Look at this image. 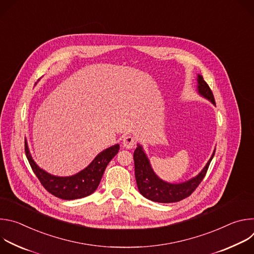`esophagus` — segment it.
I'll return each mask as SVG.
<instances>
[{"mask_svg": "<svg viewBox=\"0 0 254 254\" xmlns=\"http://www.w3.org/2000/svg\"><path fill=\"white\" fill-rule=\"evenodd\" d=\"M135 144V138L131 135H127L123 139V146L126 149H132Z\"/></svg>", "mask_w": 254, "mask_h": 254, "instance_id": "1", "label": "esophagus"}]
</instances>
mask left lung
<instances>
[{
	"label": "left lung",
	"mask_w": 254,
	"mask_h": 254,
	"mask_svg": "<svg viewBox=\"0 0 254 254\" xmlns=\"http://www.w3.org/2000/svg\"><path fill=\"white\" fill-rule=\"evenodd\" d=\"M197 82L198 93L215 105L213 93L208 84L203 79L202 75L198 74ZM214 155L215 149L205 167L194 178H191L190 180L185 181V182L182 183H169L162 180L155 173L147 154L144 153L142 149V146L137 143V147L133 152L134 174L137 189L144 198L154 202L174 203L183 200L189 197L199 186L201 181L204 179L207 173V170Z\"/></svg>",
	"instance_id": "obj_1"
}]
</instances>
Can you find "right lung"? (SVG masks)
Instances as JSON below:
<instances>
[{"mask_svg":"<svg viewBox=\"0 0 254 254\" xmlns=\"http://www.w3.org/2000/svg\"><path fill=\"white\" fill-rule=\"evenodd\" d=\"M119 150L120 144L117 143L100 152L93 161L80 172L72 176L59 177L49 174L35 163L30 154L27 139H25V152L33 172L49 193L63 200L80 199L92 194L100 183L105 168L119 153Z\"/></svg>","mask_w":254,"mask_h":254,"instance_id":"obj_1","label":"right lung"}]
</instances>
